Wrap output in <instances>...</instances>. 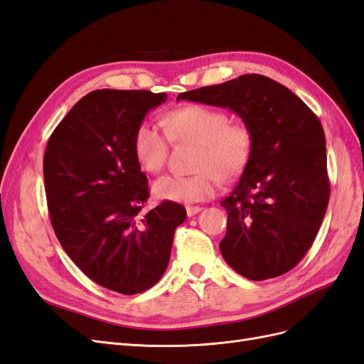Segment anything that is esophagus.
I'll return each mask as SVG.
<instances>
[{"label": "esophagus", "mask_w": 364, "mask_h": 364, "mask_svg": "<svg viewBox=\"0 0 364 364\" xmlns=\"http://www.w3.org/2000/svg\"><path fill=\"white\" fill-rule=\"evenodd\" d=\"M202 209L203 208H200V206H186V214H188V217H193L196 214H199Z\"/></svg>", "instance_id": "esophagus-1"}]
</instances>
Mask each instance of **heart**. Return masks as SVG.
I'll list each match as a JSON object with an SVG mask.
<instances>
[{
  "label": "heart",
  "instance_id": "obj_1",
  "mask_svg": "<svg viewBox=\"0 0 364 364\" xmlns=\"http://www.w3.org/2000/svg\"><path fill=\"white\" fill-rule=\"evenodd\" d=\"M167 134L144 121L134 134L139 167L156 174L167 162L170 139L196 146L190 176H164L153 185L158 199L196 203L213 197L217 181L234 182L246 170L253 150V134L243 121H230L222 109L203 105L183 106L165 117Z\"/></svg>",
  "mask_w": 364,
  "mask_h": 364
}]
</instances>
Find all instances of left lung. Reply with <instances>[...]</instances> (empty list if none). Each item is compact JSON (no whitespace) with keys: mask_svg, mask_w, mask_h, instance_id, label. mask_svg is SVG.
<instances>
[{"mask_svg":"<svg viewBox=\"0 0 364 364\" xmlns=\"http://www.w3.org/2000/svg\"><path fill=\"white\" fill-rule=\"evenodd\" d=\"M179 100L228 107L253 134L247 167L220 203L228 211L225 261L252 281L287 273L311 247L329 200L321 121L289 87L261 74L182 92Z\"/></svg>","mask_w":364,"mask_h":364,"instance_id":"left-lung-1","label":"left lung"}]
</instances>
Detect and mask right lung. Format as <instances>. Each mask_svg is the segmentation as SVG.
Masks as SVG:
<instances>
[{
	"label": "right lung",
	"instance_id": "right-lung-1",
	"mask_svg": "<svg viewBox=\"0 0 364 364\" xmlns=\"http://www.w3.org/2000/svg\"><path fill=\"white\" fill-rule=\"evenodd\" d=\"M165 100V92L92 91L54 129L43 156L54 234L87 278L121 294L142 293L162 278L186 217L167 200L142 213L150 193L134 134Z\"/></svg>",
	"mask_w": 364,
	"mask_h": 364
}]
</instances>
